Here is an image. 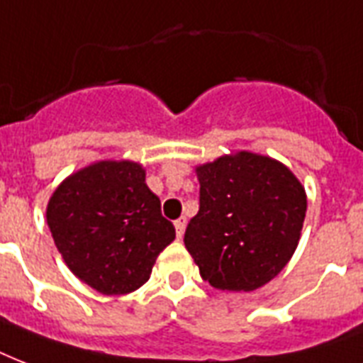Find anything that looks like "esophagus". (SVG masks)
Instances as JSON below:
<instances>
[{
  "label": "esophagus",
  "instance_id": "34e87169",
  "mask_svg": "<svg viewBox=\"0 0 363 363\" xmlns=\"http://www.w3.org/2000/svg\"><path fill=\"white\" fill-rule=\"evenodd\" d=\"M185 225H187V220H185V218H179V220L174 221V227H176V235H178V238L184 237Z\"/></svg>",
  "mask_w": 363,
  "mask_h": 363
}]
</instances>
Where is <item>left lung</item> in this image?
I'll return each instance as SVG.
<instances>
[{
  "mask_svg": "<svg viewBox=\"0 0 363 363\" xmlns=\"http://www.w3.org/2000/svg\"><path fill=\"white\" fill-rule=\"evenodd\" d=\"M199 213L185 248L210 286L254 291L288 265L301 237L307 195L282 162L250 151L196 167Z\"/></svg>",
  "mask_w": 363,
  "mask_h": 363,
  "instance_id": "1",
  "label": "left lung"
}]
</instances>
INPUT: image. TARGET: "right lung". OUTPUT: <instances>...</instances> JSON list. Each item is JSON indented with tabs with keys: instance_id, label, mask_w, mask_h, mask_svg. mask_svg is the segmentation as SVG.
I'll use <instances>...</instances> for the list:
<instances>
[{
	"instance_id": "obj_1",
	"label": "right lung",
	"mask_w": 363,
	"mask_h": 363,
	"mask_svg": "<svg viewBox=\"0 0 363 363\" xmlns=\"http://www.w3.org/2000/svg\"><path fill=\"white\" fill-rule=\"evenodd\" d=\"M47 225L69 271L104 296L143 286L176 238L132 161H98L67 176L47 204Z\"/></svg>"
}]
</instances>
